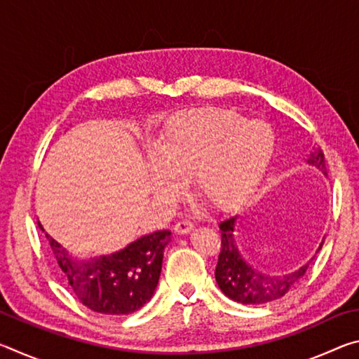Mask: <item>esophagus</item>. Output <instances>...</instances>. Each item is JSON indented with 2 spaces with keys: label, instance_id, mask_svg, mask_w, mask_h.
<instances>
[{
  "label": "esophagus",
  "instance_id": "34e87169",
  "mask_svg": "<svg viewBox=\"0 0 359 359\" xmlns=\"http://www.w3.org/2000/svg\"><path fill=\"white\" fill-rule=\"evenodd\" d=\"M191 229H193V223L188 220H180L175 223V226H174V231L177 234H187V233H190Z\"/></svg>",
  "mask_w": 359,
  "mask_h": 359
}]
</instances>
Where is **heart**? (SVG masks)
Masks as SVG:
<instances>
[{"instance_id":"b5f03b06","label":"heart","mask_w":359,"mask_h":359,"mask_svg":"<svg viewBox=\"0 0 359 359\" xmlns=\"http://www.w3.org/2000/svg\"><path fill=\"white\" fill-rule=\"evenodd\" d=\"M274 133L229 109H191L169 118L150 160L158 199L172 203L190 179L194 196L212 209H231L257 190L274 154Z\"/></svg>"}]
</instances>
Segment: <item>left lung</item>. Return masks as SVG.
Segmentation results:
<instances>
[{"label":"left lung","instance_id":"8db88e82","mask_svg":"<svg viewBox=\"0 0 359 359\" xmlns=\"http://www.w3.org/2000/svg\"><path fill=\"white\" fill-rule=\"evenodd\" d=\"M307 163L312 166H317L325 175L327 174L325 154L320 147L312 151L311 156L307 158ZM236 218H238L236 215L228 217L218 224L222 231V248L215 267V280L218 287H220L224 296H228L229 299L239 304H267L280 299L306 274L307 267L311 266L315 257L307 264H304L294 272H288V274L271 276L258 269H253L242 258L238 242L234 239ZM321 247H323V242L320 244L318 250H321Z\"/></svg>","mask_w":359,"mask_h":359}]
</instances>
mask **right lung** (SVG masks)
Listing matches in <instances>:
<instances>
[{
	"mask_svg": "<svg viewBox=\"0 0 359 359\" xmlns=\"http://www.w3.org/2000/svg\"><path fill=\"white\" fill-rule=\"evenodd\" d=\"M46 238L66 282L85 307L104 315H128L154 296L171 231H155L123 250L90 261L74 259L47 233Z\"/></svg>",
	"mask_w": 359,
	"mask_h": 359,
	"instance_id": "add662e5",
	"label": "right lung"
}]
</instances>
